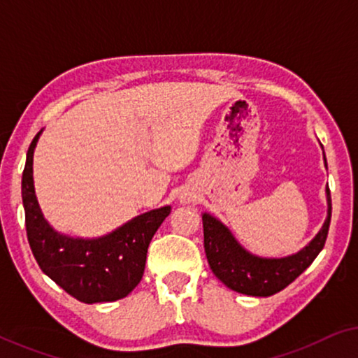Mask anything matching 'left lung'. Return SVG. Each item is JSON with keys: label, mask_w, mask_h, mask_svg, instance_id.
Instances as JSON below:
<instances>
[{"label": "left lung", "mask_w": 358, "mask_h": 358, "mask_svg": "<svg viewBox=\"0 0 358 358\" xmlns=\"http://www.w3.org/2000/svg\"><path fill=\"white\" fill-rule=\"evenodd\" d=\"M326 199L327 217L320 233L301 251L280 259L254 256L236 241L220 220L203 213V246L212 272L228 288L243 295L271 296L283 290L311 266L324 248L332 210L329 187H326Z\"/></svg>", "instance_id": "1"}]
</instances>
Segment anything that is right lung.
<instances>
[{
  "label": "right lung",
  "mask_w": 358,
  "mask_h": 358,
  "mask_svg": "<svg viewBox=\"0 0 358 358\" xmlns=\"http://www.w3.org/2000/svg\"><path fill=\"white\" fill-rule=\"evenodd\" d=\"M41 134L29 146L22 173V203L34 257L42 272L76 300L87 305L120 300L143 277L150 241L171 207L138 215L101 238L83 239L55 231L43 218L34 189V150Z\"/></svg>",
  "instance_id": "1"
}]
</instances>
